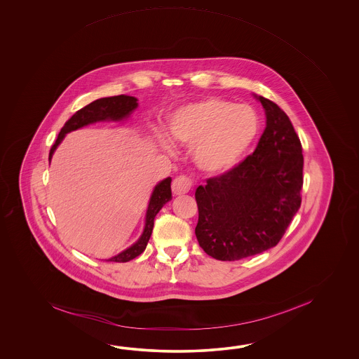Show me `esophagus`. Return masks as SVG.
Masks as SVG:
<instances>
[{
    "label": "esophagus",
    "mask_w": 359,
    "mask_h": 359,
    "mask_svg": "<svg viewBox=\"0 0 359 359\" xmlns=\"http://www.w3.org/2000/svg\"><path fill=\"white\" fill-rule=\"evenodd\" d=\"M192 187H194L192 180L190 177L184 176V175L176 177L172 182V190H173V194H176V195L186 194V192L192 190Z\"/></svg>",
    "instance_id": "34e87169"
}]
</instances>
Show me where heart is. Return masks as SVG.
<instances>
[{"instance_id":"heart-1","label":"heart","mask_w":359,"mask_h":359,"mask_svg":"<svg viewBox=\"0 0 359 359\" xmlns=\"http://www.w3.org/2000/svg\"><path fill=\"white\" fill-rule=\"evenodd\" d=\"M259 132V118L249 105L208 99L177 111L169 135L182 145L195 146L198 167L219 173L232 168Z\"/></svg>"}]
</instances>
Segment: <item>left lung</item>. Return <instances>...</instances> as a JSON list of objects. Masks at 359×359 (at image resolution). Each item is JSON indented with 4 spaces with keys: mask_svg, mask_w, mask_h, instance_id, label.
<instances>
[{
    "mask_svg": "<svg viewBox=\"0 0 359 359\" xmlns=\"http://www.w3.org/2000/svg\"><path fill=\"white\" fill-rule=\"evenodd\" d=\"M267 126L254 153L195 192L201 249L232 262L280 243L302 204V144L289 116L273 101L258 97Z\"/></svg>",
    "mask_w": 359,
    "mask_h": 359,
    "instance_id": "obj_1",
    "label": "left lung"
}]
</instances>
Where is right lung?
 Here are the masks:
<instances>
[{"mask_svg": "<svg viewBox=\"0 0 359 359\" xmlns=\"http://www.w3.org/2000/svg\"><path fill=\"white\" fill-rule=\"evenodd\" d=\"M136 107H137V99L133 96H127V95L96 100L91 104L82 107L81 110L76 111V114L72 115V118L68 119L64 124V127L61 128L60 133L56 138L54 145L51 146L48 161H51L55 149L57 147L64 136L70 130H78L86 124L97 122V121H105V119L121 121L123 118L128 116L132 113V110H135ZM170 182H172V180L168 177L155 187L151 198H150V204L147 208L145 231H144L142 236L140 237V240L136 244L132 245L127 250H124L121 254H118L116 257L109 259L110 262L124 263V262L135 259L141 252H145L146 245L149 243L151 232H153L154 218L156 214L159 213L161 206L164 205L165 203H168L172 198Z\"/></svg>", "mask_w": 359, "mask_h": 359, "instance_id": "1", "label": "right lung"}]
</instances>
